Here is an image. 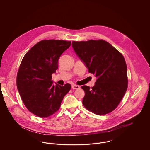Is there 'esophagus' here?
<instances>
[{"label": "esophagus", "instance_id": "1", "mask_svg": "<svg viewBox=\"0 0 150 150\" xmlns=\"http://www.w3.org/2000/svg\"><path fill=\"white\" fill-rule=\"evenodd\" d=\"M79 88H80V86H77V85H75V84H74V85H72V88L73 89H79Z\"/></svg>", "mask_w": 150, "mask_h": 150}]
</instances>
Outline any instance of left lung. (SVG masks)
I'll return each mask as SVG.
<instances>
[{"mask_svg": "<svg viewBox=\"0 0 150 150\" xmlns=\"http://www.w3.org/2000/svg\"><path fill=\"white\" fill-rule=\"evenodd\" d=\"M72 46L88 72L97 78L91 88L83 86V104L99 115L112 112L120 102L128 88L127 66L121 53L103 40L72 42Z\"/></svg>", "mask_w": 150, "mask_h": 150, "instance_id": "obj_1", "label": "left lung"}]
</instances>
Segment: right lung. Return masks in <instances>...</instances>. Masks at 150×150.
I'll return each instance as SVG.
<instances>
[{"label": "right lung", "mask_w": 150, "mask_h": 150, "mask_svg": "<svg viewBox=\"0 0 150 150\" xmlns=\"http://www.w3.org/2000/svg\"><path fill=\"white\" fill-rule=\"evenodd\" d=\"M71 42L44 40L25 55L17 76V87L25 106L33 114L47 117L59 108L71 86L53 84L52 74L58 69V59Z\"/></svg>", "instance_id": "obj_1"}]
</instances>
